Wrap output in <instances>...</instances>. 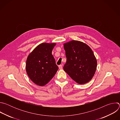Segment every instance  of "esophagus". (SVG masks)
Returning <instances> with one entry per match:
<instances>
[{
  "mask_svg": "<svg viewBox=\"0 0 120 120\" xmlns=\"http://www.w3.org/2000/svg\"><path fill=\"white\" fill-rule=\"evenodd\" d=\"M58 67H59V69H62V68H63V67H62V64L59 65L58 66Z\"/></svg>",
  "mask_w": 120,
  "mask_h": 120,
  "instance_id": "esophagus-1",
  "label": "esophagus"
}]
</instances>
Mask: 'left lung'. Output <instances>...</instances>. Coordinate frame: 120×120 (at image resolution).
<instances>
[{
	"instance_id": "8db88e82",
	"label": "left lung",
	"mask_w": 120,
	"mask_h": 120,
	"mask_svg": "<svg viewBox=\"0 0 120 120\" xmlns=\"http://www.w3.org/2000/svg\"><path fill=\"white\" fill-rule=\"evenodd\" d=\"M64 47L66 57L64 70L79 84L89 82L95 74L97 64L92 49L77 40L64 43Z\"/></svg>"
}]
</instances>
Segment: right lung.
<instances>
[{"label":"right lung","instance_id":"1","mask_svg":"<svg viewBox=\"0 0 120 120\" xmlns=\"http://www.w3.org/2000/svg\"><path fill=\"white\" fill-rule=\"evenodd\" d=\"M56 43H43L28 56L26 69L31 80L39 86L46 84L57 72L58 67L52 54Z\"/></svg>","mask_w":120,"mask_h":120}]
</instances>
